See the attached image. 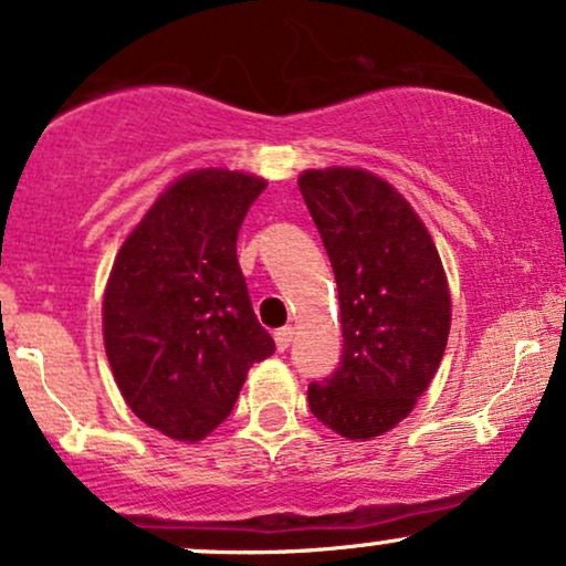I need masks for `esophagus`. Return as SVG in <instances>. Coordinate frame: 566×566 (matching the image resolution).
Here are the masks:
<instances>
[{
    "instance_id": "1",
    "label": "esophagus",
    "mask_w": 566,
    "mask_h": 566,
    "mask_svg": "<svg viewBox=\"0 0 566 566\" xmlns=\"http://www.w3.org/2000/svg\"><path fill=\"white\" fill-rule=\"evenodd\" d=\"M292 337H295V329H292V326H282V329H276V332H274L276 348H279V350H287L290 343H292Z\"/></svg>"
}]
</instances>
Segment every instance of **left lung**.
Returning a JSON list of instances; mask_svg holds the SVG:
<instances>
[{"label": "left lung", "mask_w": 566, "mask_h": 566, "mask_svg": "<svg viewBox=\"0 0 566 566\" xmlns=\"http://www.w3.org/2000/svg\"><path fill=\"white\" fill-rule=\"evenodd\" d=\"M297 184L335 271L343 322V358L308 385L311 413L343 438H377L411 413L446 353V271L430 231L379 176L326 168Z\"/></svg>", "instance_id": "left-lung-1"}]
</instances>
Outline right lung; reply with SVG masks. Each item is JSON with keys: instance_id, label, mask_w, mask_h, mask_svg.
I'll return each mask as SVG.
<instances>
[{"instance_id": "add662e5", "label": "right lung", "mask_w": 566, "mask_h": 566, "mask_svg": "<svg viewBox=\"0 0 566 566\" xmlns=\"http://www.w3.org/2000/svg\"><path fill=\"white\" fill-rule=\"evenodd\" d=\"M263 189L240 171L187 174L113 263L102 303L107 360L128 408L174 440L213 432L250 366L276 348L237 261V234Z\"/></svg>"}]
</instances>
